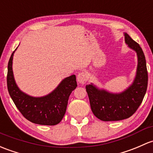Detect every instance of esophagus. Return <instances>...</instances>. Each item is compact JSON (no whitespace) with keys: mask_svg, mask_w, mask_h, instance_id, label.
Here are the masks:
<instances>
[{"mask_svg":"<svg viewBox=\"0 0 153 153\" xmlns=\"http://www.w3.org/2000/svg\"><path fill=\"white\" fill-rule=\"evenodd\" d=\"M77 80H78V83H81V84H84V83H86V80H87L86 79V74L83 72H80L78 75V76H77Z\"/></svg>","mask_w":153,"mask_h":153,"instance_id":"34e87169","label":"esophagus"}]
</instances>
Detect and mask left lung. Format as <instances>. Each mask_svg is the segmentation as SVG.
I'll list each match as a JSON object with an SVG mask.
<instances>
[{
	"label": "left lung",
	"instance_id": "8db88e82",
	"mask_svg": "<svg viewBox=\"0 0 153 153\" xmlns=\"http://www.w3.org/2000/svg\"><path fill=\"white\" fill-rule=\"evenodd\" d=\"M126 44L138 56L136 76L133 84L120 94L98 89L92 84L86 86L93 114L102 121H119L129 118L139 108L147 89L148 73L144 52L139 44L125 33Z\"/></svg>",
	"mask_w": 153,
	"mask_h": 153
}]
</instances>
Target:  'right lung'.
I'll return each mask as SVG.
<instances>
[{"mask_svg":"<svg viewBox=\"0 0 153 153\" xmlns=\"http://www.w3.org/2000/svg\"><path fill=\"white\" fill-rule=\"evenodd\" d=\"M12 53L7 72V88L9 95L22 116L31 123L42 125H55L62 121L69 97L77 87L75 75L66 78L53 91L45 97H33L22 92L14 81L12 72Z\"/></svg>","mask_w":153,"mask_h":153,"instance_id":"1","label":"right lung"}]
</instances>
